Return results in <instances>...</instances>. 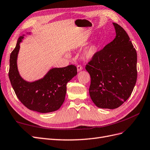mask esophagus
Segmentation results:
<instances>
[{"label":"esophagus","instance_id":"34e87169","mask_svg":"<svg viewBox=\"0 0 150 150\" xmlns=\"http://www.w3.org/2000/svg\"><path fill=\"white\" fill-rule=\"evenodd\" d=\"M83 69V67L82 66H81L79 65L77 66V71H78V72H79L81 71H82Z\"/></svg>","mask_w":150,"mask_h":150}]
</instances>
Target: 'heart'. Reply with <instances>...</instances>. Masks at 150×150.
<instances>
[{
    "label": "heart",
    "instance_id": "1",
    "mask_svg": "<svg viewBox=\"0 0 150 150\" xmlns=\"http://www.w3.org/2000/svg\"><path fill=\"white\" fill-rule=\"evenodd\" d=\"M100 43V41L99 40H95L94 42L91 43L88 47H86L82 54L83 59L85 61H89L93 59L98 52ZM66 56L70 57V54L67 53L66 54Z\"/></svg>",
    "mask_w": 150,
    "mask_h": 150
}]
</instances>
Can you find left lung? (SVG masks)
Returning a JSON list of instances; mask_svg holds the SVG:
<instances>
[{
  "mask_svg": "<svg viewBox=\"0 0 150 150\" xmlns=\"http://www.w3.org/2000/svg\"><path fill=\"white\" fill-rule=\"evenodd\" d=\"M116 37L86 65L91 76L89 89L95 105L115 109L131 96L137 79V53L126 32L112 23Z\"/></svg>",
  "mask_w": 150,
  "mask_h": 150,
  "instance_id": "8db88e82",
  "label": "left lung"
}]
</instances>
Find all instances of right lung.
Segmentation results:
<instances>
[{
    "label": "right lung",
    "instance_id": "right-lung-1",
    "mask_svg": "<svg viewBox=\"0 0 150 150\" xmlns=\"http://www.w3.org/2000/svg\"><path fill=\"white\" fill-rule=\"evenodd\" d=\"M27 34H30L28 33ZM25 35L19 38L15 49L10 56L8 77L17 97L30 110L41 113L55 111L62 106L66 94V84L77 74L74 65L54 67L43 78L33 82L22 78L17 67L20 43Z\"/></svg>",
    "mask_w": 150,
    "mask_h": 150
}]
</instances>
